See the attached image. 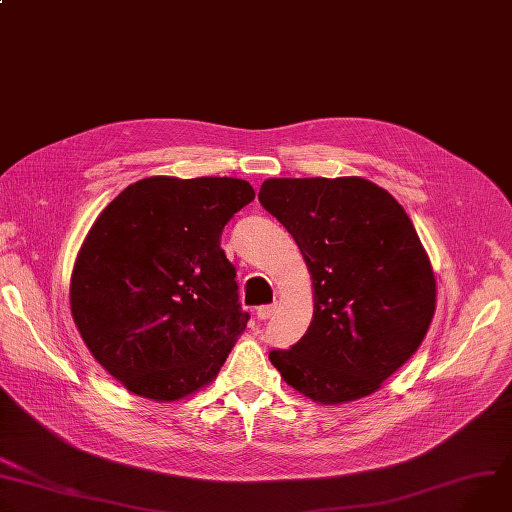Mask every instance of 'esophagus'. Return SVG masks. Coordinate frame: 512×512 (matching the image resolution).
Listing matches in <instances>:
<instances>
[{"label":"esophagus","instance_id":"esophagus-1","mask_svg":"<svg viewBox=\"0 0 512 512\" xmlns=\"http://www.w3.org/2000/svg\"><path fill=\"white\" fill-rule=\"evenodd\" d=\"M274 305H260L258 309H256V316H258V320H268V318H272V313H274Z\"/></svg>","mask_w":512,"mask_h":512}]
</instances>
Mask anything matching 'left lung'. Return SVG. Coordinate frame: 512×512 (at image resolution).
Masks as SVG:
<instances>
[{
    "mask_svg": "<svg viewBox=\"0 0 512 512\" xmlns=\"http://www.w3.org/2000/svg\"><path fill=\"white\" fill-rule=\"evenodd\" d=\"M258 199L307 264L313 316L268 359L305 398L340 406L375 393L422 344L437 279L404 207L371 180L268 178Z\"/></svg>",
    "mask_w": 512,
    "mask_h": 512,
    "instance_id": "obj_1",
    "label": "left lung"
}]
</instances>
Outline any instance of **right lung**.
Returning <instances> with one entry per match:
<instances>
[{
    "instance_id": "obj_1",
    "label": "right lung",
    "mask_w": 512,
    "mask_h": 512,
    "mask_svg": "<svg viewBox=\"0 0 512 512\" xmlns=\"http://www.w3.org/2000/svg\"><path fill=\"white\" fill-rule=\"evenodd\" d=\"M254 188L151 176L104 207L77 252L69 305L92 357L125 389L178 402L215 381L250 316L221 231Z\"/></svg>"
}]
</instances>
